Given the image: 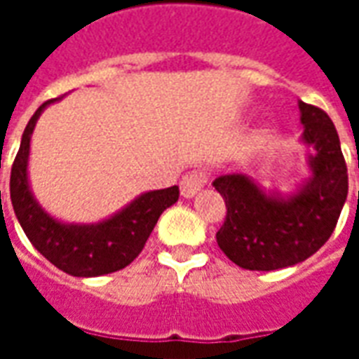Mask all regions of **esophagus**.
<instances>
[{"mask_svg": "<svg viewBox=\"0 0 359 359\" xmlns=\"http://www.w3.org/2000/svg\"><path fill=\"white\" fill-rule=\"evenodd\" d=\"M205 182H208V175L203 171L187 172L182 177V180H180V194L184 196V198H194L202 190Z\"/></svg>", "mask_w": 359, "mask_h": 359, "instance_id": "esophagus-1", "label": "esophagus"}]
</instances>
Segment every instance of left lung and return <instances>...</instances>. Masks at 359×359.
I'll return each instance as SVG.
<instances>
[{
  "instance_id": "1",
  "label": "left lung",
  "mask_w": 359,
  "mask_h": 359,
  "mask_svg": "<svg viewBox=\"0 0 359 359\" xmlns=\"http://www.w3.org/2000/svg\"><path fill=\"white\" fill-rule=\"evenodd\" d=\"M298 107L300 142L311 148L306 159L309 179L290 192L267 190L244 172L213 180L226 203L217 244L242 269L277 271L302 264L329 241L346 202L348 172L337 128L319 107L304 102Z\"/></svg>"
}]
</instances>
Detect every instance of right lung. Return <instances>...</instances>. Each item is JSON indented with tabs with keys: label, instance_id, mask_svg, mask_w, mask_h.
I'll use <instances>...</instances> for the list:
<instances>
[{
	"label": "right lung",
	"instance_id": "right-lung-1",
	"mask_svg": "<svg viewBox=\"0 0 359 359\" xmlns=\"http://www.w3.org/2000/svg\"><path fill=\"white\" fill-rule=\"evenodd\" d=\"M59 100L61 97L42 103L22 133L11 169L13 210L32 246L57 269L73 277L115 273L140 254L159 215L179 200V187L142 192L125 208L97 223H65L50 215L32 194L28 159L38 118L50 103Z\"/></svg>",
	"mask_w": 359,
	"mask_h": 359
}]
</instances>
